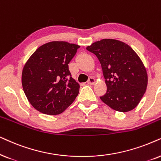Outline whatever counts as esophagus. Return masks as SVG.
<instances>
[{
	"mask_svg": "<svg viewBox=\"0 0 161 161\" xmlns=\"http://www.w3.org/2000/svg\"><path fill=\"white\" fill-rule=\"evenodd\" d=\"M96 82V79L93 78V77H90L88 81H87V83L89 85H94Z\"/></svg>",
	"mask_w": 161,
	"mask_h": 161,
	"instance_id": "34e87169",
	"label": "esophagus"
}]
</instances>
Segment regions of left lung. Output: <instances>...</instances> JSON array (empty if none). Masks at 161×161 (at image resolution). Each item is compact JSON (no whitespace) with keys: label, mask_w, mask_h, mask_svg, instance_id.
<instances>
[{"label":"left lung","mask_w":161,"mask_h":161,"mask_svg":"<svg viewBox=\"0 0 161 161\" xmlns=\"http://www.w3.org/2000/svg\"><path fill=\"white\" fill-rule=\"evenodd\" d=\"M86 49L99 60L107 92L100 98L113 110L128 112L136 108L147 87V73L131 47L117 40L103 39Z\"/></svg>","instance_id":"left-lung-1"}]
</instances>
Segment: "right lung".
<instances>
[{
    "instance_id": "right-lung-1",
    "label": "right lung",
    "mask_w": 161,
    "mask_h": 161,
    "mask_svg": "<svg viewBox=\"0 0 161 161\" xmlns=\"http://www.w3.org/2000/svg\"><path fill=\"white\" fill-rule=\"evenodd\" d=\"M79 46L64 41L42 45L25 64L23 91L30 104L46 115H58L74 102L79 85L71 77L68 64Z\"/></svg>"
}]
</instances>
